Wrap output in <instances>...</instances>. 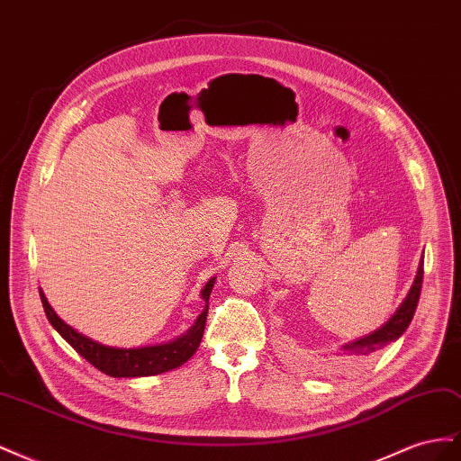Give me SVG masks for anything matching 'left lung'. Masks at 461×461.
Masks as SVG:
<instances>
[{"label":"left lung","mask_w":461,"mask_h":461,"mask_svg":"<svg viewBox=\"0 0 461 461\" xmlns=\"http://www.w3.org/2000/svg\"><path fill=\"white\" fill-rule=\"evenodd\" d=\"M421 285H423V259L420 263V269H417V276L413 281V286L410 288V294L406 296V300H403V303L400 305L398 312L394 313V317L390 319L386 325H383L379 330L371 332L369 337L359 339L352 344L344 346V350H348L350 354H356V356H367V354L381 350V348H384L386 344H390L393 340L400 339L411 323L413 313L417 310V302H420Z\"/></svg>","instance_id":"left-lung-1"}]
</instances>
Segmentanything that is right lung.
Segmentation results:
<instances>
[{
    "mask_svg": "<svg viewBox=\"0 0 461 461\" xmlns=\"http://www.w3.org/2000/svg\"><path fill=\"white\" fill-rule=\"evenodd\" d=\"M212 288H213V278L202 290V298L205 300V303L209 302ZM40 298H41V305H44L46 317L53 325V329L58 330L61 337L88 361V364H92L95 369H100L109 376H149V375H159L183 366L185 361L190 359L192 354L198 350L203 337L207 308H209V305H205V310L202 312L196 323H194V327L185 334V337H180L173 342L159 344V346L129 348V350H124V348H111L100 342H94L92 339L85 337V334L77 332L51 310V305L48 303L41 290H40Z\"/></svg>",
    "mask_w": 461,
    "mask_h": 461,
    "instance_id": "obj_1",
    "label": "right lung"
}]
</instances>
